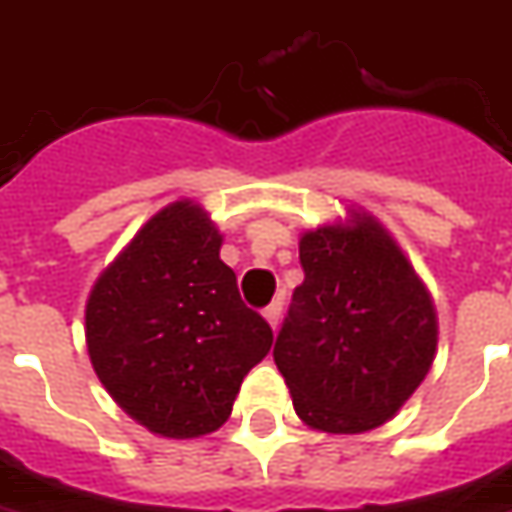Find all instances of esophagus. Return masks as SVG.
I'll list each match as a JSON object with an SVG mask.
<instances>
[{"label": "esophagus", "mask_w": 512, "mask_h": 512, "mask_svg": "<svg viewBox=\"0 0 512 512\" xmlns=\"http://www.w3.org/2000/svg\"><path fill=\"white\" fill-rule=\"evenodd\" d=\"M263 316L269 319L271 328H277V325H280V316H283V300H274V302H271L269 308L263 311Z\"/></svg>", "instance_id": "obj_1"}]
</instances>
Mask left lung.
Returning <instances> with one entry per match:
<instances>
[{
    "label": "left lung",
    "instance_id": "left-lung-1",
    "mask_svg": "<svg viewBox=\"0 0 512 512\" xmlns=\"http://www.w3.org/2000/svg\"><path fill=\"white\" fill-rule=\"evenodd\" d=\"M302 285L274 361L311 429L358 434L395 415L429 373L437 319L429 291L373 218L300 241Z\"/></svg>",
    "mask_w": 512,
    "mask_h": 512
}]
</instances>
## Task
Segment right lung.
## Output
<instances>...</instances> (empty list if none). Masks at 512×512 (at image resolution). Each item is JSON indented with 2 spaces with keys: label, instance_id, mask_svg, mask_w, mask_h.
Masks as SVG:
<instances>
[{
  "label": "right lung",
  "instance_id": "obj_1",
  "mask_svg": "<svg viewBox=\"0 0 512 512\" xmlns=\"http://www.w3.org/2000/svg\"><path fill=\"white\" fill-rule=\"evenodd\" d=\"M218 252L215 224L196 204L176 201L139 229L86 302L97 378L162 437L221 429L246 373L274 342Z\"/></svg>",
  "mask_w": 512,
  "mask_h": 512
}]
</instances>
